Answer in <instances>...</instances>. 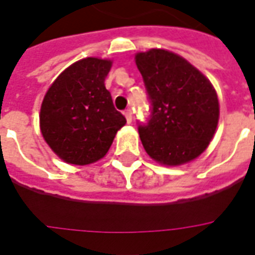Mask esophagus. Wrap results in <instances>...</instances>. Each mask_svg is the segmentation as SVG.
<instances>
[{"instance_id":"esophagus-1","label":"esophagus","mask_w":255,"mask_h":255,"mask_svg":"<svg viewBox=\"0 0 255 255\" xmlns=\"http://www.w3.org/2000/svg\"><path fill=\"white\" fill-rule=\"evenodd\" d=\"M124 116H126V119H127V123L132 122V112H131L129 109H127V111L124 112Z\"/></svg>"}]
</instances>
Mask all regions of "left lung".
I'll return each instance as SVG.
<instances>
[{"label":"left lung","mask_w":255,"mask_h":255,"mask_svg":"<svg viewBox=\"0 0 255 255\" xmlns=\"http://www.w3.org/2000/svg\"><path fill=\"white\" fill-rule=\"evenodd\" d=\"M151 116L139 126V136L152 159L180 166L201 155L219 122L216 90L201 71L182 56L162 48L137 52Z\"/></svg>","instance_id":"left-lung-1"}]
</instances>
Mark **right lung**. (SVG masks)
I'll return each mask as SVG.
<instances>
[{
  "label": "right lung",
  "instance_id": "1",
  "mask_svg": "<svg viewBox=\"0 0 255 255\" xmlns=\"http://www.w3.org/2000/svg\"><path fill=\"white\" fill-rule=\"evenodd\" d=\"M112 60L89 56L63 70L43 99L40 131L52 151L71 165H89L108 152L127 123L105 88Z\"/></svg>",
  "mask_w": 255,
  "mask_h": 255
}]
</instances>
